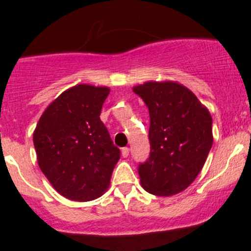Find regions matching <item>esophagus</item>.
<instances>
[{"instance_id":"1","label":"esophagus","mask_w":251,"mask_h":251,"mask_svg":"<svg viewBox=\"0 0 251 251\" xmlns=\"http://www.w3.org/2000/svg\"><path fill=\"white\" fill-rule=\"evenodd\" d=\"M128 153H130V149H128L127 147H125V148L121 149V154H123L124 158H127V156H128Z\"/></svg>"}]
</instances>
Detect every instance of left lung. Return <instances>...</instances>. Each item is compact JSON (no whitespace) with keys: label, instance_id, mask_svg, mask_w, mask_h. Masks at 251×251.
<instances>
[{"label":"left lung","instance_id":"1","mask_svg":"<svg viewBox=\"0 0 251 251\" xmlns=\"http://www.w3.org/2000/svg\"><path fill=\"white\" fill-rule=\"evenodd\" d=\"M132 90L151 116V155L138 168L142 187L159 197L183 192L201 171L214 142L210 111L176 81H147Z\"/></svg>","mask_w":251,"mask_h":251}]
</instances>
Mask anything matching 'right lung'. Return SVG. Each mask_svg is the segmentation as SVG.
Instances as JSON below:
<instances>
[{
    "instance_id": "right-lung-1",
    "label": "right lung",
    "mask_w": 251,
    "mask_h": 251,
    "mask_svg": "<svg viewBox=\"0 0 251 251\" xmlns=\"http://www.w3.org/2000/svg\"><path fill=\"white\" fill-rule=\"evenodd\" d=\"M110 88L78 83L58 96L34 131L37 163L64 198L90 201L109 188L120 149L100 115Z\"/></svg>"
}]
</instances>
